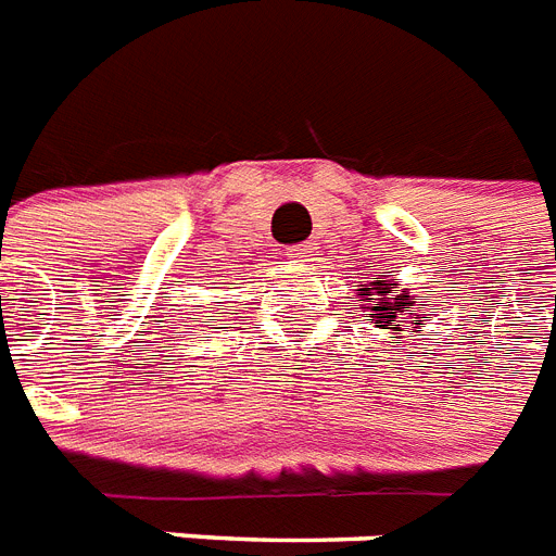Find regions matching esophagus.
<instances>
[{"label":"esophagus","instance_id":"34e87169","mask_svg":"<svg viewBox=\"0 0 556 556\" xmlns=\"http://www.w3.org/2000/svg\"><path fill=\"white\" fill-rule=\"evenodd\" d=\"M315 243H299V247H290V257L292 261H299V264H309L315 261Z\"/></svg>","mask_w":556,"mask_h":556}]
</instances>
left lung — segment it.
Listing matches in <instances>:
<instances>
[{"instance_id":"8db88e82","label":"left lung","mask_w":556,"mask_h":556,"mask_svg":"<svg viewBox=\"0 0 556 556\" xmlns=\"http://www.w3.org/2000/svg\"><path fill=\"white\" fill-rule=\"evenodd\" d=\"M399 283H384V281H372V283H362V301L367 304L362 306L364 313H367V321H372L381 330H390L393 336L390 339H399V332H404V318H413V315L419 313L421 299L410 295L407 290L399 292ZM413 324V321H410Z\"/></svg>"}]
</instances>
